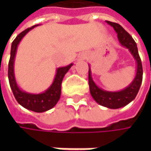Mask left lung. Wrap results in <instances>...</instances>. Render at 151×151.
I'll return each instance as SVG.
<instances>
[{"instance_id":"obj_1","label":"left lung","mask_w":151,"mask_h":151,"mask_svg":"<svg viewBox=\"0 0 151 151\" xmlns=\"http://www.w3.org/2000/svg\"><path fill=\"white\" fill-rule=\"evenodd\" d=\"M106 22L114 29V30L117 33L119 42L123 47L129 49V50L130 51V53L132 54L136 62V74L134 80L131 82V84L129 86L119 92H108L100 88L93 82L91 74V70L89 67L88 82H89V88L92 97L100 105L108 108L116 109L128 105L136 98L142 81V65L140 56L138 54L137 46L132 37L120 24L109 21H106Z\"/></svg>"}]
</instances>
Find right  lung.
<instances>
[{"mask_svg":"<svg viewBox=\"0 0 151 151\" xmlns=\"http://www.w3.org/2000/svg\"><path fill=\"white\" fill-rule=\"evenodd\" d=\"M37 26V25H34V26L23 30L12 42L10 58H9V62L8 76H9L10 87L12 89L13 94L15 96V100L17 101V102L29 110H31V111H34L37 113H42V112H45L47 110H50L58 103V100L60 99V94H61L62 80L64 78V76L65 75V73L69 71V69L73 65V64H71L67 66H65V67L58 68L53 83L45 92H44L42 93H38V94L29 93H26L19 88V86H17V83L15 81V73H14V62H15L17 46L21 42V40L22 39V37L29 30H31L32 29H34Z\"/></svg>","mask_w":151,"mask_h":151,"instance_id":"add662e5","label":"right lung"}]
</instances>
